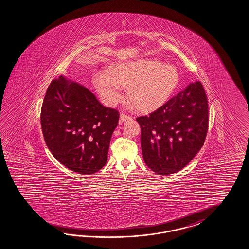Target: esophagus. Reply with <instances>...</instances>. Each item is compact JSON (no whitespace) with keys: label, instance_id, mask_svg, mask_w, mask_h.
Here are the masks:
<instances>
[{"label":"esophagus","instance_id":"1","mask_svg":"<svg viewBox=\"0 0 249 249\" xmlns=\"http://www.w3.org/2000/svg\"><path fill=\"white\" fill-rule=\"evenodd\" d=\"M132 117L130 115L125 114V113H121L120 116V123H122L124 121H128V120H131Z\"/></svg>","mask_w":249,"mask_h":249}]
</instances>
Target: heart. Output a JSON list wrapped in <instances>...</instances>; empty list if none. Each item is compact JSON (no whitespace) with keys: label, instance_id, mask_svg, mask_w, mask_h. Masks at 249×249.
<instances>
[{"label":"heart","instance_id":"heart-1","mask_svg":"<svg viewBox=\"0 0 249 249\" xmlns=\"http://www.w3.org/2000/svg\"><path fill=\"white\" fill-rule=\"evenodd\" d=\"M179 81L178 69L158 60L119 61L107 73L95 74L93 83L102 100L115 105L122 98L121 86L128 87V102L139 110L160 105L174 92Z\"/></svg>","mask_w":249,"mask_h":249}]
</instances>
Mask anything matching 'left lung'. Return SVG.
<instances>
[{"instance_id":"8db88e82","label":"left lung","mask_w":249,"mask_h":249,"mask_svg":"<svg viewBox=\"0 0 249 249\" xmlns=\"http://www.w3.org/2000/svg\"><path fill=\"white\" fill-rule=\"evenodd\" d=\"M142 155L160 175L185 168L202 148L209 128V105L199 81L170 98L148 115L138 117Z\"/></svg>"}]
</instances>
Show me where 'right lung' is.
Instances as JSON below:
<instances>
[{
  "label": "right lung",
  "instance_id": "add662e5",
  "mask_svg": "<svg viewBox=\"0 0 249 249\" xmlns=\"http://www.w3.org/2000/svg\"><path fill=\"white\" fill-rule=\"evenodd\" d=\"M120 114L93 93L60 76L48 87L40 110L43 138L54 158L76 173L90 175L106 164Z\"/></svg>",
  "mask_w": 249,
  "mask_h": 249
}]
</instances>
